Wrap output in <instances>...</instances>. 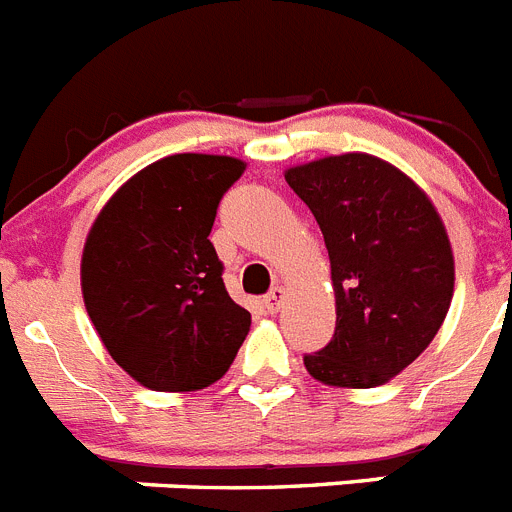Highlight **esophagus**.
Segmentation results:
<instances>
[{"mask_svg":"<svg viewBox=\"0 0 512 512\" xmlns=\"http://www.w3.org/2000/svg\"><path fill=\"white\" fill-rule=\"evenodd\" d=\"M283 301H286V291H283V288H273V291H270L268 296L262 299V304H265V309H268L270 314H273V311L281 309Z\"/></svg>","mask_w":512,"mask_h":512,"instance_id":"esophagus-1","label":"esophagus"}]
</instances>
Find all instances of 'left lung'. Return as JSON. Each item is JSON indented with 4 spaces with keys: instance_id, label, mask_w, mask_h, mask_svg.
Returning <instances> with one entry per match:
<instances>
[{
    "instance_id": "8db88e82",
    "label": "left lung",
    "mask_w": 512,
    "mask_h": 512,
    "mask_svg": "<svg viewBox=\"0 0 512 512\" xmlns=\"http://www.w3.org/2000/svg\"><path fill=\"white\" fill-rule=\"evenodd\" d=\"M291 190L314 213L330 255L335 335L304 355L322 384L371 389L410 366L441 330L453 296V252L428 195L371 154L291 167Z\"/></svg>"
}]
</instances>
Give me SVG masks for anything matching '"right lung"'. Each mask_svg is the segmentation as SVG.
Here are the masks:
<instances>
[{
    "label": "right lung",
    "mask_w": 512,
    "mask_h": 512,
    "mask_svg": "<svg viewBox=\"0 0 512 512\" xmlns=\"http://www.w3.org/2000/svg\"><path fill=\"white\" fill-rule=\"evenodd\" d=\"M244 162L175 154L123 185L82 255L84 306L113 361L154 391H193L229 371L250 311L224 286L216 208Z\"/></svg>",
    "instance_id": "right-lung-1"
}]
</instances>
